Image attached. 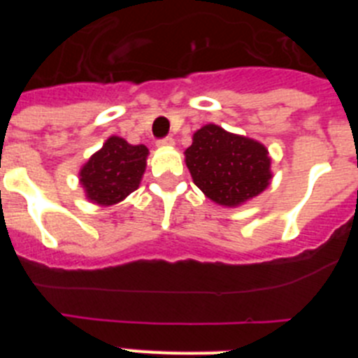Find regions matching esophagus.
Masks as SVG:
<instances>
[{
  "instance_id": "34e87169",
  "label": "esophagus",
  "mask_w": 358,
  "mask_h": 358,
  "mask_svg": "<svg viewBox=\"0 0 358 358\" xmlns=\"http://www.w3.org/2000/svg\"><path fill=\"white\" fill-rule=\"evenodd\" d=\"M172 145H173L172 136H166V138H161V140H157V147H172Z\"/></svg>"
}]
</instances>
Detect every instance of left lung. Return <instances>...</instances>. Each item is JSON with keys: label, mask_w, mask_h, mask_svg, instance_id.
<instances>
[{"label": "left lung", "mask_w": 358, "mask_h": 358, "mask_svg": "<svg viewBox=\"0 0 358 358\" xmlns=\"http://www.w3.org/2000/svg\"><path fill=\"white\" fill-rule=\"evenodd\" d=\"M186 166L206 197L236 206L262 194L271 181V157L262 143L204 125L185 152Z\"/></svg>", "instance_id": "left-lung-1"}]
</instances>
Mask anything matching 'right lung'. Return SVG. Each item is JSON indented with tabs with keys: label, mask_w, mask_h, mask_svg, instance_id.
I'll list each match as a JSON object with an SVG mask.
<instances>
[{
	"label": "right lung",
	"mask_w": 358,
	"mask_h": 358,
	"mask_svg": "<svg viewBox=\"0 0 358 358\" xmlns=\"http://www.w3.org/2000/svg\"><path fill=\"white\" fill-rule=\"evenodd\" d=\"M147 156L145 145H131L118 136H110L80 170V182L87 197L102 206L123 201L140 186Z\"/></svg>",
	"instance_id": "right-lung-1"
}]
</instances>
